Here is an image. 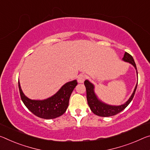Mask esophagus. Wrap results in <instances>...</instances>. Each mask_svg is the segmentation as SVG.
<instances>
[{"mask_svg":"<svg viewBox=\"0 0 150 150\" xmlns=\"http://www.w3.org/2000/svg\"><path fill=\"white\" fill-rule=\"evenodd\" d=\"M85 79V75H80L77 78V81L79 83H83Z\"/></svg>","mask_w":150,"mask_h":150,"instance_id":"esophagus-1","label":"esophagus"}]
</instances>
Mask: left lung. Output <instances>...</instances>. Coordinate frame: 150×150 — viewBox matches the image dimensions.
<instances>
[{"instance_id": "left-lung-1", "label": "left lung", "mask_w": 150, "mask_h": 150, "mask_svg": "<svg viewBox=\"0 0 150 150\" xmlns=\"http://www.w3.org/2000/svg\"><path fill=\"white\" fill-rule=\"evenodd\" d=\"M122 60L125 61V62H127L132 64L134 67L135 69H136L137 75L136 65H135L134 58L132 57V56L129 53H127V52H125ZM84 84L85 87H86L87 103L92 112L97 115L101 116V117H110V116L115 115L116 114L121 112V111H123L130 103V102L132 101L133 98H134L135 91H136L137 83L136 85H135L134 92H133L132 96H130L129 99L125 103L120 105H111L101 101L98 98V97L97 96L96 93H95V87L93 84L91 83L88 80L85 81Z\"/></svg>"}]
</instances>
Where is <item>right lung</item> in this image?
Returning <instances> with one entry per match:
<instances>
[{"mask_svg": "<svg viewBox=\"0 0 150 150\" xmlns=\"http://www.w3.org/2000/svg\"><path fill=\"white\" fill-rule=\"evenodd\" d=\"M77 85V80L67 82L53 96L43 100H35L28 98L23 93L18 81L21 97L25 105L34 115L46 120L58 117L65 112L71 95Z\"/></svg>", "mask_w": 150, "mask_h": 150, "instance_id": "1", "label": "right lung"}]
</instances>
